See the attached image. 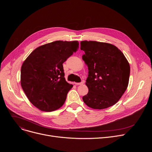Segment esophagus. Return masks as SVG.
Instances as JSON below:
<instances>
[{"instance_id": "esophagus-1", "label": "esophagus", "mask_w": 152, "mask_h": 152, "mask_svg": "<svg viewBox=\"0 0 152 152\" xmlns=\"http://www.w3.org/2000/svg\"><path fill=\"white\" fill-rule=\"evenodd\" d=\"M84 81H82V82H81V83H75V84L76 86H79V85H83V84H84Z\"/></svg>"}]
</instances>
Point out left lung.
Instances as JSON below:
<instances>
[{"instance_id":"1","label":"left lung","mask_w":152,"mask_h":152,"mask_svg":"<svg viewBox=\"0 0 152 152\" xmlns=\"http://www.w3.org/2000/svg\"><path fill=\"white\" fill-rule=\"evenodd\" d=\"M83 59L88 66L86 84L89 92L83 97L86 104L94 109L115 105L129 83L130 66L122 52L108 43L81 41Z\"/></svg>"}]
</instances>
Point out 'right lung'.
Returning <instances> with one entry per match:
<instances>
[{
  "mask_svg": "<svg viewBox=\"0 0 152 152\" xmlns=\"http://www.w3.org/2000/svg\"><path fill=\"white\" fill-rule=\"evenodd\" d=\"M79 42L57 41L31 52L21 69V85L29 100L44 111L60 108L73 87L65 78L63 63L77 50Z\"/></svg>",
  "mask_w": 152,
  "mask_h": 152,
  "instance_id": "1",
  "label": "right lung"
}]
</instances>
